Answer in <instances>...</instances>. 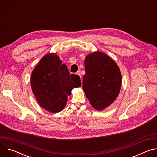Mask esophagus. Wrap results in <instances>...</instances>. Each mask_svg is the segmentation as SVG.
<instances>
[{
    "instance_id": "obj_1",
    "label": "esophagus",
    "mask_w": 157,
    "mask_h": 157,
    "mask_svg": "<svg viewBox=\"0 0 157 157\" xmlns=\"http://www.w3.org/2000/svg\"><path fill=\"white\" fill-rule=\"evenodd\" d=\"M76 74H77L78 75H79L80 77H81V71H78Z\"/></svg>"
}]
</instances>
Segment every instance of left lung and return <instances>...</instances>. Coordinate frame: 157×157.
I'll return each mask as SVG.
<instances>
[{"instance_id":"left-lung-1","label":"left lung","mask_w":157,"mask_h":157,"mask_svg":"<svg viewBox=\"0 0 157 157\" xmlns=\"http://www.w3.org/2000/svg\"><path fill=\"white\" fill-rule=\"evenodd\" d=\"M84 66L83 90L91 105L102 110L119 95L122 83L120 70L113 59L100 52L88 55Z\"/></svg>"}]
</instances>
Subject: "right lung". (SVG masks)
I'll use <instances>...</instances> for the list:
<instances>
[{"label": "right lung", "mask_w": 157, "mask_h": 157, "mask_svg": "<svg viewBox=\"0 0 157 157\" xmlns=\"http://www.w3.org/2000/svg\"><path fill=\"white\" fill-rule=\"evenodd\" d=\"M81 86L80 77L70 75L67 66L55 53L44 56L32 73L31 87L36 101L50 113L62 110L72 89Z\"/></svg>", "instance_id": "add662e5"}]
</instances>
